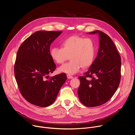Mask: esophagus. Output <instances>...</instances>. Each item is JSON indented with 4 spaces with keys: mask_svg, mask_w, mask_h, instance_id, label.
Returning a JSON list of instances; mask_svg holds the SVG:
<instances>
[{
    "mask_svg": "<svg viewBox=\"0 0 135 135\" xmlns=\"http://www.w3.org/2000/svg\"><path fill=\"white\" fill-rule=\"evenodd\" d=\"M67 78H68V79H71L73 78V76H72L71 75H69V74H68V75H67Z\"/></svg>",
    "mask_w": 135,
    "mask_h": 135,
    "instance_id": "34e87169",
    "label": "esophagus"
}]
</instances>
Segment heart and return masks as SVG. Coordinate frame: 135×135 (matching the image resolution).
Segmentation results:
<instances>
[{
    "mask_svg": "<svg viewBox=\"0 0 135 135\" xmlns=\"http://www.w3.org/2000/svg\"><path fill=\"white\" fill-rule=\"evenodd\" d=\"M61 47H54L50 50L52 60L58 64H62L70 57V61L58 69L60 73L75 74L81 67L86 68L93 62L95 45L91 38H84L78 36H70L64 40Z\"/></svg>",
    "mask_w": 135,
    "mask_h": 135,
    "instance_id": "1",
    "label": "heart"
}]
</instances>
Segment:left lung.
Returning a JSON list of instances; mask_svg holds the SVG:
<instances>
[{"instance_id":"left-lung-1","label":"left lung","mask_w":135,"mask_h":135,"mask_svg":"<svg viewBox=\"0 0 135 135\" xmlns=\"http://www.w3.org/2000/svg\"><path fill=\"white\" fill-rule=\"evenodd\" d=\"M89 34L99 35V47L96 58L84 76L78 93L80 102L86 107H95L108 102L117 90L121 80V56L111 38L95 30ZM90 77L91 80H87Z\"/></svg>"}]
</instances>
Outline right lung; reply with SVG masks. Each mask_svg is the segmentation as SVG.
Segmentation results:
<instances>
[{
  "label": "right lung",
  "instance_id": "right-lung-1",
  "mask_svg": "<svg viewBox=\"0 0 135 135\" xmlns=\"http://www.w3.org/2000/svg\"><path fill=\"white\" fill-rule=\"evenodd\" d=\"M62 32L36 31L23 42L17 52L15 79L23 98L34 105L46 107L52 104L67 80L65 73L46 80L56 68L50 55V45Z\"/></svg>",
  "mask_w": 135,
  "mask_h": 135
}]
</instances>
